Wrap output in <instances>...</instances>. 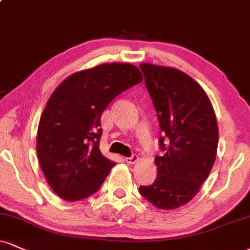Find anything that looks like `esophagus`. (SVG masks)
I'll return each mask as SVG.
<instances>
[{"mask_svg":"<svg viewBox=\"0 0 250 250\" xmlns=\"http://www.w3.org/2000/svg\"><path fill=\"white\" fill-rule=\"evenodd\" d=\"M138 159H140V157H138L137 155H133L130 156V157H125V162H127L128 164H135L137 163Z\"/></svg>","mask_w":250,"mask_h":250,"instance_id":"esophagus-1","label":"esophagus"}]
</instances>
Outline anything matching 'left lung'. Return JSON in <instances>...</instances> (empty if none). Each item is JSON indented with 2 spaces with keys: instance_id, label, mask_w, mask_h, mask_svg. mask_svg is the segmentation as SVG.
I'll list each match as a JSON object with an SVG mask.
<instances>
[{
  "instance_id": "obj_1",
  "label": "left lung",
  "mask_w": 250,
  "mask_h": 250,
  "mask_svg": "<svg viewBox=\"0 0 250 250\" xmlns=\"http://www.w3.org/2000/svg\"><path fill=\"white\" fill-rule=\"evenodd\" d=\"M140 67L157 112L163 151L155 158L154 184L140 186V193L157 208H178L193 199L214 164L215 113L203 87L184 72L149 62Z\"/></svg>"
}]
</instances>
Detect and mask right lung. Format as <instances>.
<instances>
[{"instance_id": "right-lung-1", "label": "right lung", "mask_w": 250, "mask_h": 250, "mask_svg": "<svg viewBox=\"0 0 250 250\" xmlns=\"http://www.w3.org/2000/svg\"><path fill=\"white\" fill-rule=\"evenodd\" d=\"M143 80L136 66L107 62L71 74L47 100L37 131V156L55 193L67 201L100 188L115 165L99 149L101 114L117 95Z\"/></svg>"}]
</instances>
